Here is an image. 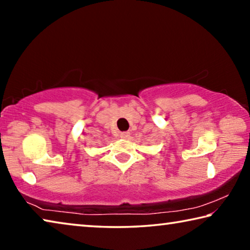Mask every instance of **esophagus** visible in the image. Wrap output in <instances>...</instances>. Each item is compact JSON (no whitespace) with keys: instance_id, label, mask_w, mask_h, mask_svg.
<instances>
[{"instance_id":"obj_1","label":"esophagus","mask_w":250,"mask_h":250,"mask_svg":"<svg viewBox=\"0 0 250 250\" xmlns=\"http://www.w3.org/2000/svg\"><path fill=\"white\" fill-rule=\"evenodd\" d=\"M120 138L124 139V140H128V139L130 138V132H128V131H125V132H121V133H120Z\"/></svg>"}]
</instances>
